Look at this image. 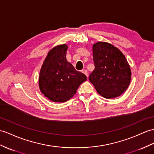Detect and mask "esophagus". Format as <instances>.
I'll use <instances>...</instances> for the list:
<instances>
[{
  "mask_svg": "<svg viewBox=\"0 0 154 154\" xmlns=\"http://www.w3.org/2000/svg\"><path fill=\"white\" fill-rule=\"evenodd\" d=\"M82 72H83V73L85 75V76H87V78H88V71H87V70H82Z\"/></svg>",
  "mask_w": 154,
  "mask_h": 154,
  "instance_id": "1",
  "label": "esophagus"
}]
</instances>
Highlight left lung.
<instances>
[{
    "label": "left lung",
    "instance_id": "obj_1",
    "mask_svg": "<svg viewBox=\"0 0 154 154\" xmlns=\"http://www.w3.org/2000/svg\"><path fill=\"white\" fill-rule=\"evenodd\" d=\"M95 69L89 80L97 91L106 99L120 96L129 87L131 79L130 65L118 48L106 42L93 45Z\"/></svg>",
    "mask_w": 154,
    "mask_h": 154
}]
</instances>
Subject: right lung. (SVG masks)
Listing matches in <instances>:
<instances>
[{"mask_svg":"<svg viewBox=\"0 0 154 154\" xmlns=\"http://www.w3.org/2000/svg\"><path fill=\"white\" fill-rule=\"evenodd\" d=\"M68 46L60 44L48 52L40 70V91L55 103H64L76 94L81 84L87 80L85 75L78 72L66 60Z\"/></svg>","mask_w":154,"mask_h":154,"instance_id":"add662e5","label":"right lung"}]
</instances>
